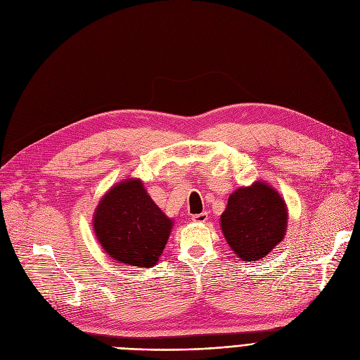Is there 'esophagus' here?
<instances>
[{"label":"esophagus","mask_w":360,"mask_h":360,"mask_svg":"<svg viewBox=\"0 0 360 360\" xmlns=\"http://www.w3.org/2000/svg\"><path fill=\"white\" fill-rule=\"evenodd\" d=\"M192 219H193V221H196V222H205V221L208 219V214H207V212L196 214V215H193V217H192Z\"/></svg>","instance_id":"esophagus-1"}]
</instances>
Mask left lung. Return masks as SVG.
<instances>
[{
    "mask_svg": "<svg viewBox=\"0 0 360 360\" xmlns=\"http://www.w3.org/2000/svg\"><path fill=\"white\" fill-rule=\"evenodd\" d=\"M287 208L283 198L262 181L238 187L221 215V230L242 261H259L285 234Z\"/></svg>",
    "mask_w": 360,
    "mask_h": 360,
    "instance_id": "obj_1",
    "label": "left lung"
}]
</instances>
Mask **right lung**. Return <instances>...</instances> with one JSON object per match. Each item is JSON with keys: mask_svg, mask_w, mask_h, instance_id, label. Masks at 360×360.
<instances>
[{"mask_svg": "<svg viewBox=\"0 0 360 360\" xmlns=\"http://www.w3.org/2000/svg\"><path fill=\"white\" fill-rule=\"evenodd\" d=\"M171 221L150 199L141 180L118 183L101 199L94 229L115 261L149 268L157 264L169 237Z\"/></svg>", "mask_w": 360, "mask_h": 360, "instance_id": "1", "label": "right lung"}]
</instances>
